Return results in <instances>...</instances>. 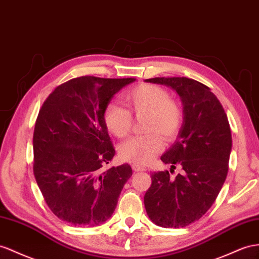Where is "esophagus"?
Segmentation results:
<instances>
[{"mask_svg": "<svg viewBox=\"0 0 259 259\" xmlns=\"http://www.w3.org/2000/svg\"><path fill=\"white\" fill-rule=\"evenodd\" d=\"M131 167H132V169H134L135 171H144L145 170L144 167L140 166V165H138V164H132Z\"/></svg>", "mask_w": 259, "mask_h": 259, "instance_id": "esophagus-1", "label": "esophagus"}]
</instances>
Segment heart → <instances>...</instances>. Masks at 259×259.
I'll use <instances>...</instances> for the list:
<instances>
[{
	"label": "heart",
	"instance_id": "1",
	"mask_svg": "<svg viewBox=\"0 0 259 259\" xmlns=\"http://www.w3.org/2000/svg\"><path fill=\"white\" fill-rule=\"evenodd\" d=\"M123 103L128 110L116 103H109L104 109L106 128L117 138L129 135L132 116L147 115L144 131L150 134L134 137L124 141L119 149L123 161L138 165L148 164L163 150L161 135L171 140L180 132L184 111L176 99L169 98L166 90L152 84H141L123 94Z\"/></svg>",
	"mask_w": 259,
	"mask_h": 259
}]
</instances>
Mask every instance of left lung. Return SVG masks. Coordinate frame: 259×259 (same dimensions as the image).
<instances>
[{"label":"left lung","instance_id":"1","mask_svg":"<svg viewBox=\"0 0 259 259\" xmlns=\"http://www.w3.org/2000/svg\"><path fill=\"white\" fill-rule=\"evenodd\" d=\"M145 82L176 91L184 121L176 141L161 156L163 163L171 165L170 173L175 165L182 173L176 177H170L168 170L152 173L144 207L158 227L184 228L211 208L227 178L232 150L229 120L208 86L193 78L153 77Z\"/></svg>","mask_w":259,"mask_h":259}]
</instances>
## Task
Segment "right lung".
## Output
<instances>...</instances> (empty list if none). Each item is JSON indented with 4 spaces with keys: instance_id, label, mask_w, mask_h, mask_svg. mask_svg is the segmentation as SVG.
Instances as JSON below:
<instances>
[{
    "instance_id": "right-lung-1",
    "label": "right lung",
    "mask_w": 259,
    "mask_h": 259,
    "mask_svg": "<svg viewBox=\"0 0 259 259\" xmlns=\"http://www.w3.org/2000/svg\"><path fill=\"white\" fill-rule=\"evenodd\" d=\"M135 81L72 78L55 89L39 110L32 138L34 175L60 220L96 227L114 213L132 169L128 164L104 169L116 152L103 114L116 93Z\"/></svg>"
}]
</instances>
